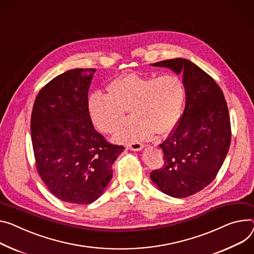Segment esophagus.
Masks as SVG:
<instances>
[{"mask_svg":"<svg viewBox=\"0 0 254 254\" xmlns=\"http://www.w3.org/2000/svg\"><path fill=\"white\" fill-rule=\"evenodd\" d=\"M128 149L130 150H135V151H138V150H141L144 145L142 143H139V142H135V143H131V144H128L126 146Z\"/></svg>","mask_w":254,"mask_h":254,"instance_id":"1","label":"esophagus"}]
</instances>
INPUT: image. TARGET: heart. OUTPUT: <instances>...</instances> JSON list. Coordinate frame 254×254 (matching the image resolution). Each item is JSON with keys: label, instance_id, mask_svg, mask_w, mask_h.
<instances>
[{"label": "heart", "instance_id": "obj_1", "mask_svg": "<svg viewBox=\"0 0 254 254\" xmlns=\"http://www.w3.org/2000/svg\"><path fill=\"white\" fill-rule=\"evenodd\" d=\"M109 93L94 91L88 99L93 125L114 134L132 112L133 123L116 135L120 143L150 139L154 132L166 134L176 126L185 100V85L176 75L158 78L128 74L110 82Z\"/></svg>", "mask_w": 254, "mask_h": 254}]
</instances>
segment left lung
<instances>
[{
  "label": "left lung",
  "instance_id": "obj_1",
  "mask_svg": "<svg viewBox=\"0 0 254 254\" xmlns=\"http://www.w3.org/2000/svg\"><path fill=\"white\" fill-rule=\"evenodd\" d=\"M183 73L186 104L178 124L160 146L164 167L151 181L173 197L202 190L216 178L231 143V123L225 96L207 73L189 60L176 58L151 64Z\"/></svg>",
  "mask_w": 254,
  "mask_h": 254
}]
</instances>
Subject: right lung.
<instances>
[{
  "label": "right lung",
  "mask_w": 254,
  "mask_h": 254,
  "mask_svg": "<svg viewBox=\"0 0 254 254\" xmlns=\"http://www.w3.org/2000/svg\"><path fill=\"white\" fill-rule=\"evenodd\" d=\"M95 69H73L38 92L31 113V141L38 175L65 202L89 204L113 177L124 146L108 142L90 119L88 90Z\"/></svg>",
  "instance_id": "add662e5"
}]
</instances>
